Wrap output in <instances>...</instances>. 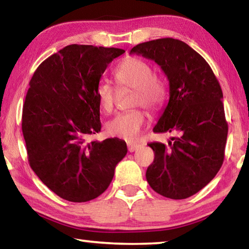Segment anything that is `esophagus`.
I'll return each instance as SVG.
<instances>
[{
    "label": "esophagus",
    "instance_id": "obj_1",
    "mask_svg": "<svg viewBox=\"0 0 249 249\" xmlns=\"http://www.w3.org/2000/svg\"><path fill=\"white\" fill-rule=\"evenodd\" d=\"M127 147H128V150L130 151V153H133V151L137 150L138 148H140L141 145L140 144H135V142H128Z\"/></svg>",
    "mask_w": 249,
    "mask_h": 249
}]
</instances>
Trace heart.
<instances>
[{
  "label": "heart",
  "mask_w": 249,
  "mask_h": 249,
  "mask_svg": "<svg viewBox=\"0 0 249 249\" xmlns=\"http://www.w3.org/2000/svg\"><path fill=\"white\" fill-rule=\"evenodd\" d=\"M115 78L121 86L135 90L132 107L144 105L150 111H156L163 103L167 96L165 83L153 73L150 65L138 57L125 58L115 69ZM101 108L111 113L115 107L116 89L107 80H103L96 88ZM146 125V113L141 108H133L121 113L107 122V132L113 137L133 142L136 141Z\"/></svg>",
  "instance_id": "heart-1"
}]
</instances>
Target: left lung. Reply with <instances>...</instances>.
<instances>
[{"instance_id":"8db88e82","label":"left lung","mask_w":249,"mask_h":249,"mask_svg":"<svg viewBox=\"0 0 249 249\" xmlns=\"http://www.w3.org/2000/svg\"><path fill=\"white\" fill-rule=\"evenodd\" d=\"M129 53L154 60L169 81V101L154 132L178 133L168 145L148 144L155 159L147 182L169 199H187L216 176L224 160L229 127L221 86L204 58L181 40H150Z\"/></svg>"}]
</instances>
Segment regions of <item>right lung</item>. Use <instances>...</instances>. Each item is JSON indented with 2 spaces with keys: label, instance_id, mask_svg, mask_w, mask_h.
Returning a JSON list of instances; mask_svg holds the SVG:
<instances>
[{
  "label": "right lung",
  "instance_id": "obj_1",
  "mask_svg": "<svg viewBox=\"0 0 249 249\" xmlns=\"http://www.w3.org/2000/svg\"><path fill=\"white\" fill-rule=\"evenodd\" d=\"M119 48L69 45L41 62L29 82L22 130L28 161L62 199L87 202L107 190L127 154L119 138L87 142L101 130L96 96L101 77Z\"/></svg>",
  "mask_w": 249,
  "mask_h": 249
}]
</instances>
